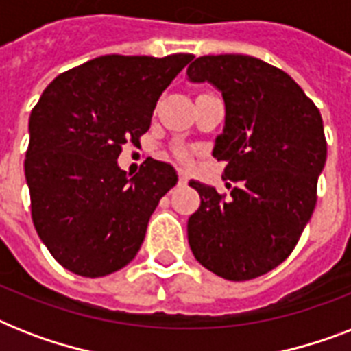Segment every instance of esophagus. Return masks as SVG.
<instances>
[{
    "instance_id": "34e87169",
    "label": "esophagus",
    "mask_w": 351,
    "mask_h": 351,
    "mask_svg": "<svg viewBox=\"0 0 351 351\" xmlns=\"http://www.w3.org/2000/svg\"><path fill=\"white\" fill-rule=\"evenodd\" d=\"M187 182H189V175H187V171L178 169V184H180V186H186Z\"/></svg>"
}]
</instances>
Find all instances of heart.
<instances>
[{"mask_svg": "<svg viewBox=\"0 0 351 351\" xmlns=\"http://www.w3.org/2000/svg\"><path fill=\"white\" fill-rule=\"evenodd\" d=\"M176 154H178V158L187 160V153H186V151H184V149H178V151H176Z\"/></svg>", "mask_w": 351, "mask_h": 351, "instance_id": "1", "label": "heart"}]
</instances>
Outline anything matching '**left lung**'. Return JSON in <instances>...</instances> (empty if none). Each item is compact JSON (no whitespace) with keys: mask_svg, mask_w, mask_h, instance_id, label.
Returning <instances> with one entry per match:
<instances>
[{"mask_svg":"<svg viewBox=\"0 0 351 351\" xmlns=\"http://www.w3.org/2000/svg\"><path fill=\"white\" fill-rule=\"evenodd\" d=\"M187 76L224 96L213 156L226 162L231 189L189 182L200 195L187 222L193 255L228 280L261 277L288 258L315 209L328 151L321 112L289 74L258 58L200 56Z\"/></svg>","mask_w":351,"mask_h":351,"instance_id":"left-lung-1","label":"left lung"}]
</instances>
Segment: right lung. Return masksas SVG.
Wrapping results in <instances>:
<instances>
[{"instance_id": "1", "label": "right lung", "mask_w": 351, "mask_h": 351, "mask_svg": "<svg viewBox=\"0 0 351 351\" xmlns=\"http://www.w3.org/2000/svg\"><path fill=\"white\" fill-rule=\"evenodd\" d=\"M193 58H95L52 80L30 112V215L47 250L69 271L106 277L136 256L176 173L147 158L127 176L117 160L123 143H140L160 95Z\"/></svg>"}]
</instances>
